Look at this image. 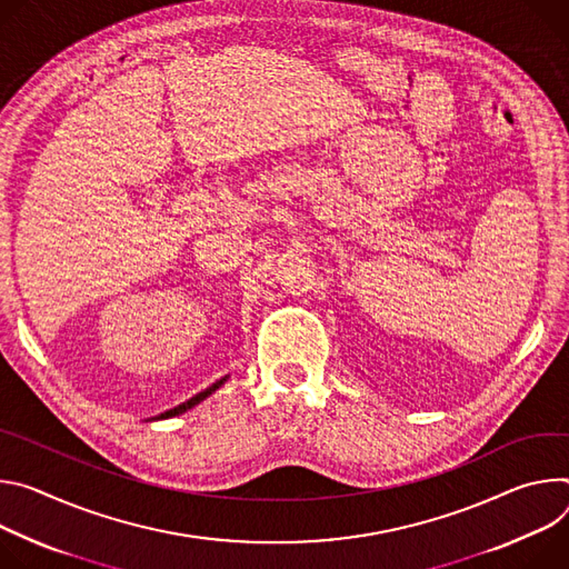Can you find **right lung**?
I'll return each instance as SVG.
<instances>
[{
    "label": "right lung",
    "instance_id": "add662e5",
    "mask_svg": "<svg viewBox=\"0 0 569 569\" xmlns=\"http://www.w3.org/2000/svg\"><path fill=\"white\" fill-rule=\"evenodd\" d=\"M226 380H228V375L226 377H221L219 382H214L212 387H208L206 391H201V393H197L194 398H189L187 402H182V405H178V407H173V409H169V411H164V413H160V416H156L153 420H162V418H171V416H178V413H184L187 409H192V407H197L199 402H203L208 396H212L221 385H226Z\"/></svg>",
    "mask_w": 569,
    "mask_h": 569
}]
</instances>
